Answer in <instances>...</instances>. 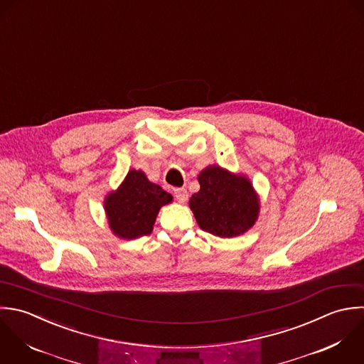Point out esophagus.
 <instances>
[{
    "instance_id": "esophagus-1",
    "label": "esophagus",
    "mask_w": 364,
    "mask_h": 364,
    "mask_svg": "<svg viewBox=\"0 0 364 364\" xmlns=\"http://www.w3.org/2000/svg\"><path fill=\"white\" fill-rule=\"evenodd\" d=\"M174 197L180 204H184L188 198V193L186 188H177V190H174Z\"/></svg>"
}]
</instances>
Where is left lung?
<instances>
[{
    "instance_id": "1",
    "label": "left lung",
    "mask_w": 364,
    "mask_h": 364,
    "mask_svg": "<svg viewBox=\"0 0 364 364\" xmlns=\"http://www.w3.org/2000/svg\"><path fill=\"white\" fill-rule=\"evenodd\" d=\"M200 191L188 204L198 227L220 238H234L251 230L259 217V196L242 173L210 164L198 174Z\"/></svg>"
}]
</instances>
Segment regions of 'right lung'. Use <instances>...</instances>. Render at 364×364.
<instances>
[{
    "mask_svg": "<svg viewBox=\"0 0 364 364\" xmlns=\"http://www.w3.org/2000/svg\"><path fill=\"white\" fill-rule=\"evenodd\" d=\"M171 201L173 196L151 183L144 171L132 168L122 184L107 193L103 208L116 237L136 240L151 234L160 208Z\"/></svg>",
    "mask_w": 364,
    "mask_h": 364,
    "instance_id": "right-lung-1",
    "label": "right lung"
}]
</instances>
